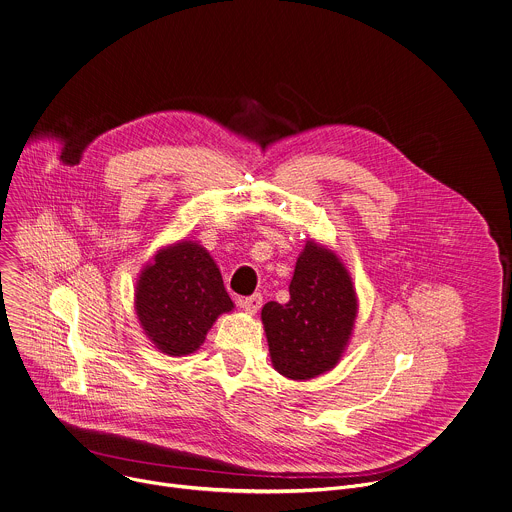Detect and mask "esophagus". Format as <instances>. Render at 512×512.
Returning a JSON list of instances; mask_svg holds the SVG:
<instances>
[{"mask_svg":"<svg viewBox=\"0 0 512 512\" xmlns=\"http://www.w3.org/2000/svg\"><path fill=\"white\" fill-rule=\"evenodd\" d=\"M263 304V298L259 294L251 296V298H245V300H239V306L247 312V314H257V310L261 308Z\"/></svg>","mask_w":512,"mask_h":512,"instance_id":"34e87169","label":"esophagus"}]
</instances>
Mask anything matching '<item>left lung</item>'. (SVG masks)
<instances>
[{"label":"left lung","mask_w":512,"mask_h":512,"mask_svg":"<svg viewBox=\"0 0 512 512\" xmlns=\"http://www.w3.org/2000/svg\"><path fill=\"white\" fill-rule=\"evenodd\" d=\"M356 310L344 263L308 241L289 283V302H267L261 310L273 369L294 381L334 369L352 336Z\"/></svg>","instance_id":"obj_1"}]
</instances>
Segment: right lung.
<instances>
[{
    "label": "right lung",
    "instance_id": "right-lung-1",
    "mask_svg": "<svg viewBox=\"0 0 512 512\" xmlns=\"http://www.w3.org/2000/svg\"><path fill=\"white\" fill-rule=\"evenodd\" d=\"M233 308L221 271L194 241L160 249L135 285L137 320L168 356L198 350L216 318Z\"/></svg>",
    "mask_w": 512,
    "mask_h": 512
}]
</instances>
